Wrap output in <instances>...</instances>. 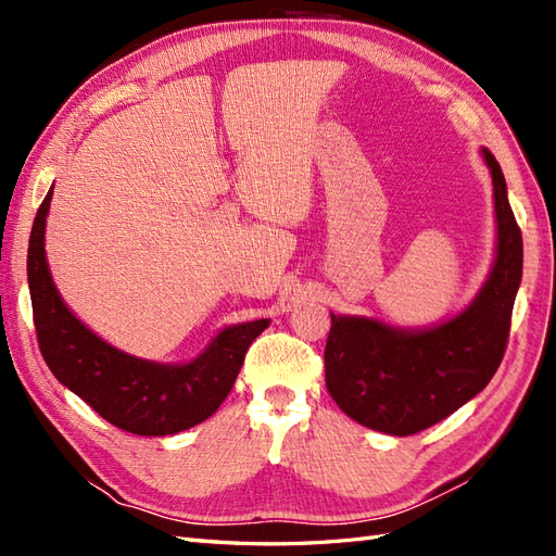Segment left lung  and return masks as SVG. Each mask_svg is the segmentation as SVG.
Segmentation results:
<instances>
[{
    "label": "left lung",
    "instance_id": "1",
    "mask_svg": "<svg viewBox=\"0 0 556 556\" xmlns=\"http://www.w3.org/2000/svg\"><path fill=\"white\" fill-rule=\"evenodd\" d=\"M482 157L494 182L496 257L473 304L443 325L410 331L331 313L327 390L368 429L410 435L441 422L484 390L506 352L521 280V231L496 157L486 148Z\"/></svg>",
    "mask_w": 556,
    "mask_h": 556
}]
</instances>
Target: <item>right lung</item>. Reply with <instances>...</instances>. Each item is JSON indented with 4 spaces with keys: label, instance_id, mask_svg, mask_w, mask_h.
Segmentation results:
<instances>
[{
    "label": "right lung",
    "instance_id": "right-lung-1",
    "mask_svg": "<svg viewBox=\"0 0 556 556\" xmlns=\"http://www.w3.org/2000/svg\"><path fill=\"white\" fill-rule=\"evenodd\" d=\"M48 190L27 248V282L39 350L53 376L117 429L172 435L208 419L231 392L250 343L268 319L233 325L188 364H157L109 345L64 306L48 271L43 233Z\"/></svg>",
    "mask_w": 556,
    "mask_h": 556
}]
</instances>
